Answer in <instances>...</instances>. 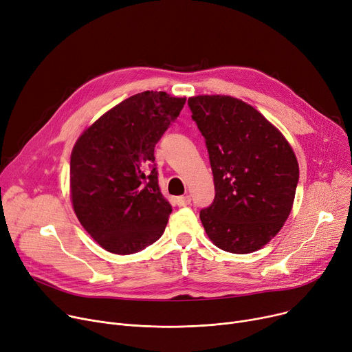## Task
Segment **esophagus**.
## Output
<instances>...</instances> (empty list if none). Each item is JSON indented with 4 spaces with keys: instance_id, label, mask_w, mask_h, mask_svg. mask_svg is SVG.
Returning a JSON list of instances; mask_svg holds the SVG:
<instances>
[{
    "instance_id": "34e87169",
    "label": "esophagus",
    "mask_w": 352,
    "mask_h": 352,
    "mask_svg": "<svg viewBox=\"0 0 352 352\" xmlns=\"http://www.w3.org/2000/svg\"><path fill=\"white\" fill-rule=\"evenodd\" d=\"M192 203V197L190 196H180L176 199V204L179 207H186Z\"/></svg>"
}]
</instances>
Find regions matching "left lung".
<instances>
[{
	"label": "left lung",
	"instance_id": "obj_1",
	"mask_svg": "<svg viewBox=\"0 0 352 352\" xmlns=\"http://www.w3.org/2000/svg\"><path fill=\"white\" fill-rule=\"evenodd\" d=\"M206 140L215 197L200 211L220 250L251 254L266 245L292 211L299 164L282 135L259 111L230 96L187 101Z\"/></svg>",
	"mask_w": 352,
	"mask_h": 352
}]
</instances>
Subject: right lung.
<instances>
[{"label":"right lung","instance_id":"right-lung-1","mask_svg":"<svg viewBox=\"0 0 352 352\" xmlns=\"http://www.w3.org/2000/svg\"><path fill=\"white\" fill-rule=\"evenodd\" d=\"M184 102L165 91L138 93L77 140L70 156L73 208L105 251L140 252L164 234L172 206L160 193L153 152Z\"/></svg>","mask_w":352,"mask_h":352}]
</instances>
